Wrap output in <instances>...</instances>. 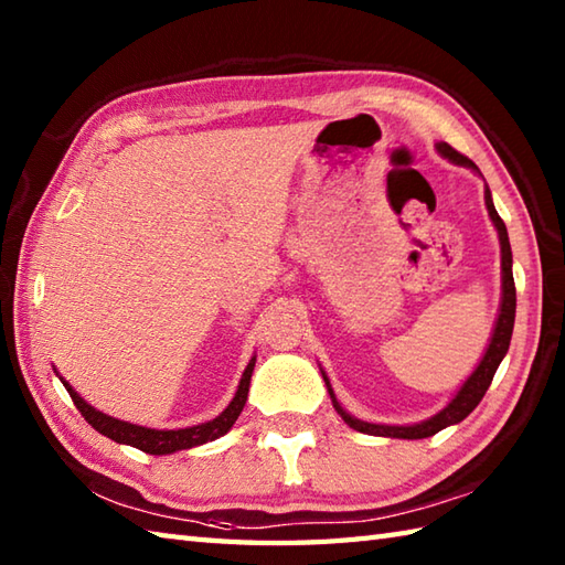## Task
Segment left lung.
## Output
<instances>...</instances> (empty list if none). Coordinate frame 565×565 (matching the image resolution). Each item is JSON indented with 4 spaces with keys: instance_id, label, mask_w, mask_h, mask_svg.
<instances>
[{
    "instance_id": "obj_1",
    "label": "left lung",
    "mask_w": 565,
    "mask_h": 565,
    "mask_svg": "<svg viewBox=\"0 0 565 565\" xmlns=\"http://www.w3.org/2000/svg\"><path fill=\"white\" fill-rule=\"evenodd\" d=\"M437 150L447 160H451L456 164H466V167H471V170L478 172V167L471 160H468L466 154H461L459 150H454L449 142H439ZM486 206H488L490 218H493V223L498 227V235H500V249H502V303H500V316H498V322H495L493 338H490V344H488V350H486V354L481 359V364H478V369L473 371V374L466 379L461 391L456 393V398L447 407H444L441 413L425 419V423L407 425V427L371 425V423H364V419H354L350 413L342 411V405L338 403V398H334V393L330 388L328 376L322 374V379H326V383H328V391H330V398H332L334 411L340 413V417L352 429L364 431V435H374V437L425 439V437L437 435V431L444 429V427L461 423V419L466 415H471L473 407L483 401V395H486V391L490 386V381H493V376H495V371H498V366L502 362V356H505L508 350H510L512 328H514V308H518V294H514V279H512V249H510L508 227H505V223H502V218H500L495 206H493V199H490V189H486Z\"/></svg>"
}]
</instances>
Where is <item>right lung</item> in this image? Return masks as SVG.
I'll list each match as a JSON object with an SVG mask.
<instances>
[{"label": "right lung", "instance_id": "1", "mask_svg": "<svg viewBox=\"0 0 565 565\" xmlns=\"http://www.w3.org/2000/svg\"><path fill=\"white\" fill-rule=\"evenodd\" d=\"M252 369H255V356L249 359V364L245 369L243 379H239V386L233 403L225 407V411L211 419V423H203L196 427H186V429H148V427H140V425H130L124 423V419H116L104 415L99 411H94L89 403H84L79 395L70 388V383L63 381V386L67 388L72 403L77 405V411L82 413V417L87 419V423L102 431L104 437H109L118 444H130V447H136L146 454H172V451H182V449H191V447H199V444H206L223 437L227 429L235 425L237 415L243 413L245 401H247V391H249V379H252Z\"/></svg>", "mask_w": 565, "mask_h": 565}]
</instances>
